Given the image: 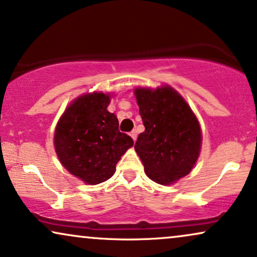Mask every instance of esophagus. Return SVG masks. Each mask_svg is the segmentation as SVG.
I'll return each instance as SVG.
<instances>
[{
	"label": "esophagus",
	"instance_id": "obj_1",
	"mask_svg": "<svg viewBox=\"0 0 257 257\" xmlns=\"http://www.w3.org/2000/svg\"><path fill=\"white\" fill-rule=\"evenodd\" d=\"M130 136H131L132 137V139H133V141H137V136H138V133H137V131H136V130H133V131L131 132V133H130Z\"/></svg>",
	"mask_w": 257,
	"mask_h": 257
}]
</instances>
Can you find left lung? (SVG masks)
Segmentation results:
<instances>
[{
  "label": "left lung",
  "instance_id": "left-lung-1",
  "mask_svg": "<svg viewBox=\"0 0 257 257\" xmlns=\"http://www.w3.org/2000/svg\"><path fill=\"white\" fill-rule=\"evenodd\" d=\"M137 102L145 131L135 149L146 175L169 185L194 168L201 150V127L184 99L171 87L137 88Z\"/></svg>",
  "mask_w": 257,
  "mask_h": 257
}]
</instances>
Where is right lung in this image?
<instances>
[{"label": "right lung", "mask_w": 257, "mask_h": 257, "mask_svg": "<svg viewBox=\"0 0 257 257\" xmlns=\"http://www.w3.org/2000/svg\"><path fill=\"white\" fill-rule=\"evenodd\" d=\"M109 96L104 93L82 95L66 109L55 128L54 145L61 164L87 184L107 181L131 137L119 131L114 113L107 111Z\"/></svg>", "instance_id": "obj_1"}]
</instances>
